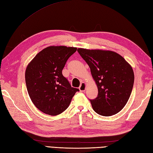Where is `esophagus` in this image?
<instances>
[{
  "mask_svg": "<svg viewBox=\"0 0 153 153\" xmlns=\"http://www.w3.org/2000/svg\"><path fill=\"white\" fill-rule=\"evenodd\" d=\"M79 91L81 92H85V90H86V83H82L80 85V87H79Z\"/></svg>",
  "mask_w": 153,
  "mask_h": 153,
  "instance_id": "34e87169",
  "label": "esophagus"
}]
</instances>
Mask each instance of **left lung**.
Wrapping results in <instances>:
<instances>
[{
  "label": "left lung",
  "mask_w": 153,
  "mask_h": 153,
  "mask_svg": "<svg viewBox=\"0 0 153 153\" xmlns=\"http://www.w3.org/2000/svg\"><path fill=\"white\" fill-rule=\"evenodd\" d=\"M77 51L91 68L98 90L96 98L91 100L94 111L103 116L117 114L132 92L134 75L131 65L114 51L81 48Z\"/></svg>",
  "instance_id": "obj_1"
}]
</instances>
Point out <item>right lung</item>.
Instances as JSON below:
<instances>
[{"label": "right lung", "mask_w": 153, "mask_h": 153, "mask_svg": "<svg viewBox=\"0 0 153 153\" xmlns=\"http://www.w3.org/2000/svg\"><path fill=\"white\" fill-rule=\"evenodd\" d=\"M76 50V47L50 46L39 52L27 66V91L33 105L45 114L56 116L64 112L79 91L62 74L66 61Z\"/></svg>", "instance_id": "add662e5"}]
</instances>
